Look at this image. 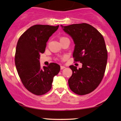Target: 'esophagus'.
<instances>
[{
    "label": "esophagus",
    "instance_id": "obj_1",
    "mask_svg": "<svg viewBox=\"0 0 121 121\" xmlns=\"http://www.w3.org/2000/svg\"><path fill=\"white\" fill-rule=\"evenodd\" d=\"M65 67H64V66H62V65H61L60 66V69H62H62H64V68H65Z\"/></svg>",
    "mask_w": 121,
    "mask_h": 121
}]
</instances>
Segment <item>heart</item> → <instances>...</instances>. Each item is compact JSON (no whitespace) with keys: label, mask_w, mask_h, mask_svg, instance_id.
Masks as SVG:
<instances>
[{"label":"heart","mask_w":121,"mask_h":121,"mask_svg":"<svg viewBox=\"0 0 121 121\" xmlns=\"http://www.w3.org/2000/svg\"><path fill=\"white\" fill-rule=\"evenodd\" d=\"M67 39V38H66V37H61V38H60V41L63 40V39Z\"/></svg>","instance_id":"heart-1"}]
</instances>
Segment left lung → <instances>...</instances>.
I'll return each mask as SVG.
<instances>
[{
    "instance_id": "1",
    "label": "left lung",
    "mask_w": 121,
    "mask_h": 121,
    "mask_svg": "<svg viewBox=\"0 0 121 121\" xmlns=\"http://www.w3.org/2000/svg\"><path fill=\"white\" fill-rule=\"evenodd\" d=\"M61 26L73 39L74 60L82 64L78 69L75 66H69L73 74L68 80L69 86L78 95L90 93L101 82L106 67L107 51L103 36L86 23Z\"/></svg>"
}]
</instances>
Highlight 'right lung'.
I'll return each mask as SVG.
<instances>
[{
    "instance_id": "right-lung-1",
    "label": "right lung",
    "mask_w": 121,
    "mask_h": 121,
    "mask_svg": "<svg viewBox=\"0 0 121 121\" xmlns=\"http://www.w3.org/2000/svg\"><path fill=\"white\" fill-rule=\"evenodd\" d=\"M58 27L59 25H35L18 40L15 55L16 70L25 87L34 95H42L48 92L53 77L60 71V66L57 63H51L48 67L42 68L39 60L49 38Z\"/></svg>"
}]
</instances>
